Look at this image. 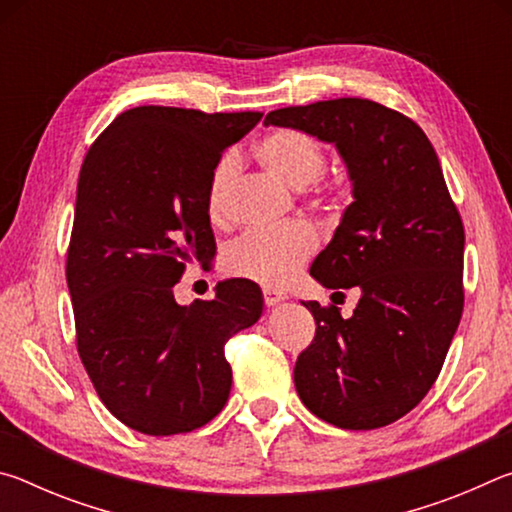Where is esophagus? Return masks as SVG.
<instances>
[{
    "instance_id": "esophagus-1",
    "label": "esophagus",
    "mask_w": 512,
    "mask_h": 512,
    "mask_svg": "<svg viewBox=\"0 0 512 512\" xmlns=\"http://www.w3.org/2000/svg\"><path fill=\"white\" fill-rule=\"evenodd\" d=\"M287 298H289L287 293H282V291H277V289H271V287H264V305H266V307L280 305V302H284Z\"/></svg>"
}]
</instances>
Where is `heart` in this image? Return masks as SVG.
<instances>
[{"label":"heart","mask_w":512,"mask_h":512,"mask_svg":"<svg viewBox=\"0 0 512 512\" xmlns=\"http://www.w3.org/2000/svg\"><path fill=\"white\" fill-rule=\"evenodd\" d=\"M257 158L275 178L293 189H305L316 183L327 167L323 146L314 137L293 131V128L268 133L257 146ZM235 180L237 158L225 155L214 171L210 192H207V212L214 221H221L225 216V203H228ZM316 246V232L302 223H289L271 230H250L225 248L223 266L237 277H246L266 287H280L314 255Z\"/></svg>","instance_id":"b5f03b06"}]
</instances>
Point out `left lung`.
<instances>
[{
    "mask_svg": "<svg viewBox=\"0 0 512 512\" xmlns=\"http://www.w3.org/2000/svg\"><path fill=\"white\" fill-rule=\"evenodd\" d=\"M266 126L334 144L352 203L311 264L327 289H359L350 318L302 302L316 336L293 381L302 404L334 427H386L422 402L463 314L465 232L427 135L368 99L268 112Z\"/></svg>",
    "mask_w": 512,
    "mask_h": 512,
    "instance_id": "obj_1",
    "label": "left lung"
}]
</instances>
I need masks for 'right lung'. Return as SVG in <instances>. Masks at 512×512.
<instances>
[{
	"instance_id": "obj_1",
	"label": "right lung",
	"mask_w": 512,
	"mask_h": 512,
	"mask_svg": "<svg viewBox=\"0 0 512 512\" xmlns=\"http://www.w3.org/2000/svg\"><path fill=\"white\" fill-rule=\"evenodd\" d=\"M262 112L140 106L92 144L76 187L67 287L76 345L106 409L146 436L210 422L228 402L225 343L264 309L255 282L178 305L173 284L216 244L207 192L221 153Z\"/></svg>"
}]
</instances>
